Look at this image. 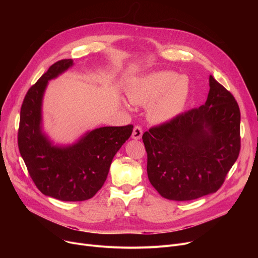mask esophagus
Returning <instances> with one entry per match:
<instances>
[{"label": "esophagus", "mask_w": 258, "mask_h": 258, "mask_svg": "<svg viewBox=\"0 0 258 258\" xmlns=\"http://www.w3.org/2000/svg\"><path fill=\"white\" fill-rule=\"evenodd\" d=\"M142 134H143V131H142L141 126L136 125L134 127V131H133V134H132V138L135 139V140H139L142 137Z\"/></svg>", "instance_id": "obj_1"}]
</instances>
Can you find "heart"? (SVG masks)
I'll return each mask as SVG.
<instances>
[{
  "instance_id": "obj_1",
  "label": "heart",
  "mask_w": 258,
  "mask_h": 258,
  "mask_svg": "<svg viewBox=\"0 0 258 258\" xmlns=\"http://www.w3.org/2000/svg\"><path fill=\"white\" fill-rule=\"evenodd\" d=\"M189 96L187 78L171 71H159L137 79L127 90L134 104L148 105L147 117L155 123H165L179 116Z\"/></svg>"
}]
</instances>
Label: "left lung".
Wrapping results in <instances>:
<instances>
[{"mask_svg":"<svg viewBox=\"0 0 258 258\" xmlns=\"http://www.w3.org/2000/svg\"><path fill=\"white\" fill-rule=\"evenodd\" d=\"M205 104L142 136L147 175L165 199L190 201L219 190L240 150V112L233 95L209 76Z\"/></svg>","mask_w":258,"mask_h":258,"instance_id":"obj_1","label":"left lung"}]
</instances>
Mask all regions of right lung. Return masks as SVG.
<instances>
[{"label":"right lung","instance_id":"add662e5","mask_svg":"<svg viewBox=\"0 0 258 258\" xmlns=\"http://www.w3.org/2000/svg\"><path fill=\"white\" fill-rule=\"evenodd\" d=\"M73 66L52 64L27 92L21 108L18 143L31 179L45 196L64 202L93 198L106 180L114 156L133 133V125L103 126L87 132L75 143L54 145L43 132L42 105L49 80Z\"/></svg>","mask_w":258,"mask_h":258}]
</instances>
